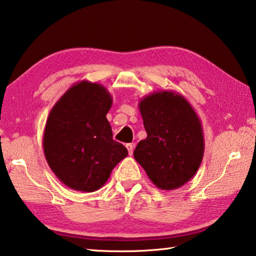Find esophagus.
Masks as SVG:
<instances>
[{
	"mask_svg": "<svg viewBox=\"0 0 256 256\" xmlns=\"http://www.w3.org/2000/svg\"><path fill=\"white\" fill-rule=\"evenodd\" d=\"M126 149L128 151V154L132 156L133 154V149H134V146L132 144H126Z\"/></svg>",
	"mask_w": 256,
	"mask_h": 256,
	"instance_id": "1",
	"label": "esophagus"
}]
</instances>
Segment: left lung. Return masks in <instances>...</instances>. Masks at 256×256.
<instances>
[{"label":"left lung","mask_w":256,"mask_h":256,"mask_svg":"<svg viewBox=\"0 0 256 256\" xmlns=\"http://www.w3.org/2000/svg\"><path fill=\"white\" fill-rule=\"evenodd\" d=\"M146 138L134 159L160 190L180 188L194 177L204 154L201 120L184 96L160 90L138 102Z\"/></svg>","instance_id":"left-lung-1"}]
</instances>
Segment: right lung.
<instances>
[{
  "instance_id": "add662e5",
  "label": "right lung",
  "mask_w": 256,
  "mask_h": 256,
  "mask_svg": "<svg viewBox=\"0 0 256 256\" xmlns=\"http://www.w3.org/2000/svg\"><path fill=\"white\" fill-rule=\"evenodd\" d=\"M112 104L105 86L84 80L70 86L52 108L42 149L52 172L68 188L94 192L128 156L126 148L112 140L106 118Z\"/></svg>"
}]
</instances>
